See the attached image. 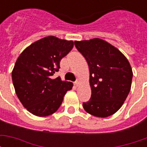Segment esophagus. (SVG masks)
<instances>
[{
  "mask_svg": "<svg viewBox=\"0 0 147 147\" xmlns=\"http://www.w3.org/2000/svg\"><path fill=\"white\" fill-rule=\"evenodd\" d=\"M80 80H77L76 82H75V85H76V86H80Z\"/></svg>",
  "mask_w": 147,
  "mask_h": 147,
  "instance_id": "esophagus-1",
  "label": "esophagus"
}]
</instances>
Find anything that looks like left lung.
<instances>
[{
  "label": "left lung",
  "instance_id": "1",
  "mask_svg": "<svg viewBox=\"0 0 147 147\" xmlns=\"http://www.w3.org/2000/svg\"><path fill=\"white\" fill-rule=\"evenodd\" d=\"M87 61L91 98L83 103L86 113L107 117L117 113L126 100L131 86L132 69L121 52L101 38L75 41Z\"/></svg>",
  "mask_w": 147,
  "mask_h": 147
}]
</instances>
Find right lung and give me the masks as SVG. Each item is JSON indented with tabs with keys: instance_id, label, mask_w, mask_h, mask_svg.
I'll use <instances>...</instances> for the list:
<instances>
[{
	"instance_id": "obj_1",
	"label": "right lung",
	"mask_w": 147,
	"mask_h": 147,
	"mask_svg": "<svg viewBox=\"0 0 147 147\" xmlns=\"http://www.w3.org/2000/svg\"><path fill=\"white\" fill-rule=\"evenodd\" d=\"M73 41L47 36L33 42L19 56L11 71L15 91L22 105L37 117H47L61 106L73 83L53 78Z\"/></svg>"
}]
</instances>
